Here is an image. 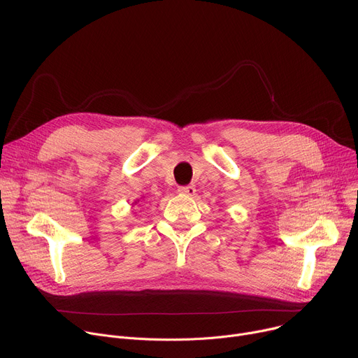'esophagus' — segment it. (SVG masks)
<instances>
[{
  "label": "esophagus",
  "instance_id": "34e87169",
  "mask_svg": "<svg viewBox=\"0 0 358 358\" xmlns=\"http://www.w3.org/2000/svg\"><path fill=\"white\" fill-rule=\"evenodd\" d=\"M178 191L184 195H188V196H192L195 194V187L194 185H185V187H180Z\"/></svg>",
  "mask_w": 358,
  "mask_h": 358
}]
</instances>
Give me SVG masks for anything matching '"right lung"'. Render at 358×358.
<instances>
[{"label":"right lung","mask_w":358,"mask_h":358,"mask_svg":"<svg viewBox=\"0 0 358 358\" xmlns=\"http://www.w3.org/2000/svg\"><path fill=\"white\" fill-rule=\"evenodd\" d=\"M136 202H137V201H136Z\"/></svg>","instance_id":"1"}]
</instances>
